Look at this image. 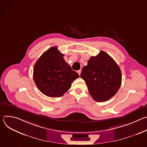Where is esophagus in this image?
Here are the masks:
<instances>
[{"mask_svg":"<svg viewBox=\"0 0 147 147\" xmlns=\"http://www.w3.org/2000/svg\"><path fill=\"white\" fill-rule=\"evenodd\" d=\"M81 70H78V71H77V73H78L79 76H80V74H81Z\"/></svg>","mask_w":147,"mask_h":147,"instance_id":"34e87169","label":"esophagus"}]
</instances>
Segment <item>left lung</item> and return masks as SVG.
Wrapping results in <instances>:
<instances>
[{
	"label": "left lung",
	"mask_w": 147,
	"mask_h": 147,
	"mask_svg": "<svg viewBox=\"0 0 147 147\" xmlns=\"http://www.w3.org/2000/svg\"><path fill=\"white\" fill-rule=\"evenodd\" d=\"M81 77L85 81L89 92L97 102L106 101L118 91L121 83V73L115 61L100 51L91 56L84 66Z\"/></svg>",
	"instance_id": "obj_1"
}]
</instances>
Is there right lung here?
I'll use <instances>...</instances> for the list:
<instances>
[{
  "mask_svg": "<svg viewBox=\"0 0 147 147\" xmlns=\"http://www.w3.org/2000/svg\"><path fill=\"white\" fill-rule=\"evenodd\" d=\"M63 56L56 47H53L42 55L34 65V82L39 90L48 96H63L70 88L71 83L79 78Z\"/></svg>",
  "mask_w": 147,
  "mask_h": 147,
  "instance_id": "obj_1",
  "label": "right lung"
}]
</instances>
